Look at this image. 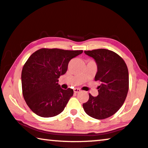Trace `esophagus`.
Returning <instances> with one entry per match:
<instances>
[{
	"label": "esophagus",
	"mask_w": 148,
	"mask_h": 148,
	"mask_svg": "<svg viewBox=\"0 0 148 148\" xmlns=\"http://www.w3.org/2000/svg\"><path fill=\"white\" fill-rule=\"evenodd\" d=\"M74 92L75 93H78L80 92V89H78V88H75V89H74Z\"/></svg>",
	"instance_id": "1"
}]
</instances>
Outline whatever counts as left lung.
I'll return each mask as SVG.
<instances>
[{"label":"left lung","instance_id":"obj_1","mask_svg":"<svg viewBox=\"0 0 148 148\" xmlns=\"http://www.w3.org/2000/svg\"><path fill=\"white\" fill-rule=\"evenodd\" d=\"M95 59L98 66L95 80L98 86V96L89 98L83 106L85 113L93 118L103 119L114 115L123 105L128 94L129 76L124 59L107 49L85 50Z\"/></svg>","mask_w":148,"mask_h":148}]
</instances>
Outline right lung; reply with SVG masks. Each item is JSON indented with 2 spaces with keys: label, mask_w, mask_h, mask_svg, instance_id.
<instances>
[{
  "label": "right lung",
  "mask_w": 148,
  "mask_h": 148,
  "mask_svg": "<svg viewBox=\"0 0 148 148\" xmlns=\"http://www.w3.org/2000/svg\"><path fill=\"white\" fill-rule=\"evenodd\" d=\"M83 50L41 48L30 56L22 71V94L33 113L42 117L60 114L74 91L61 89L58 78L65 74L72 58Z\"/></svg>",
  "instance_id": "right-lung-1"
}]
</instances>
